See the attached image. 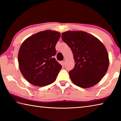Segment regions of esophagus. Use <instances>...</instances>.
<instances>
[{"label": "esophagus", "mask_w": 121, "mask_h": 121, "mask_svg": "<svg viewBox=\"0 0 121 121\" xmlns=\"http://www.w3.org/2000/svg\"><path fill=\"white\" fill-rule=\"evenodd\" d=\"M62 65H65V60H63V61H62Z\"/></svg>", "instance_id": "34e87169"}]
</instances>
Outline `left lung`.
<instances>
[{
    "mask_svg": "<svg viewBox=\"0 0 121 121\" xmlns=\"http://www.w3.org/2000/svg\"><path fill=\"white\" fill-rule=\"evenodd\" d=\"M61 38L73 53L75 67L69 73L73 83L82 88L99 83L109 64L105 45L95 36L83 31H65Z\"/></svg>",
    "mask_w": 121,
    "mask_h": 121,
    "instance_id": "left-lung-1",
    "label": "left lung"
}]
</instances>
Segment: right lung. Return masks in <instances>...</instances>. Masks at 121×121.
<instances>
[{
	"instance_id": "obj_1",
	"label": "right lung",
	"mask_w": 121,
	"mask_h": 121,
	"mask_svg": "<svg viewBox=\"0 0 121 121\" xmlns=\"http://www.w3.org/2000/svg\"><path fill=\"white\" fill-rule=\"evenodd\" d=\"M59 32L51 30L32 35L22 43L18 53L20 70L29 83L42 87L56 81L62 66L54 56Z\"/></svg>"
}]
</instances>
